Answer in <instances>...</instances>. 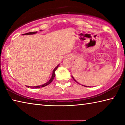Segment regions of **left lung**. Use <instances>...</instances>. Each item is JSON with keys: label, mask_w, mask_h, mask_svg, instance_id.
Wrapping results in <instances>:
<instances>
[{"label": "left lung", "mask_w": 125, "mask_h": 125, "mask_svg": "<svg viewBox=\"0 0 125 125\" xmlns=\"http://www.w3.org/2000/svg\"><path fill=\"white\" fill-rule=\"evenodd\" d=\"M72 78H73V79H74V81H75V82H77V83H78V82H77V81H76V80H75L74 79V78H73V77H72ZM78 84H79V83H78ZM83 85V86H85V85ZM88 87H89V86H88Z\"/></svg>", "instance_id": "8db88e82"}]
</instances>
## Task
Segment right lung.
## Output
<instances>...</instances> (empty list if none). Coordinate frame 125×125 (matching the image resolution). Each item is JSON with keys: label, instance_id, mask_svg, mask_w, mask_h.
I'll use <instances>...</instances> for the list:
<instances>
[{"label": "right lung", "instance_id": "right-lung-1", "mask_svg": "<svg viewBox=\"0 0 125 125\" xmlns=\"http://www.w3.org/2000/svg\"><path fill=\"white\" fill-rule=\"evenodd\" d=\"M37 32V31H36V32H28V33H24V34H22V35H32V34H35V33H36ZM59 66V65H58L54 69V70L53 71V73H52V77L51 78V79L48 81V82H47V83L43 84V85H39V86H30V88H41V87H44V86H45L46 85H48V84H50L51 82L53 81V80L54 78L55 77V72H56V70L58 68V67ZM27 87H30V86H26Z\"/></svg>", "mask_w": 125, "mask_h": 125}]
</instances>
